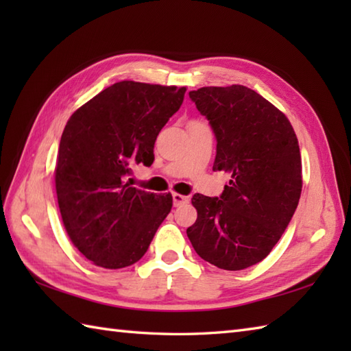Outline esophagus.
<instances>
[{
  "label": "esophagus",
  "instance_id": "34e87169",
  "mask_svg": "<svg viewBox=\"0 0 351 351\" xmlns=\"http://www.w3.org/2000/svg\"><path fill=\"white\" fill-rule=\"evenodd\" d=\"M171 197H173V205L175 206H181L184 204H189V200H190L189 196H182V195H180V193H173Z\"/></svg>",
  "mask_w": 351,
  "mask_h": 351
}]
</instances>
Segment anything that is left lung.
Segmentation results:
<instances>
[{
    "instance_id": "obj_1",
    "label": "left lung",
    "mask_w": 351,
    "mask_h": 351,
    "mask_svg": "<svg viewBox=\"0 0 351 351\" xmlns=\"http://www.w3.org/2000/svg\"><path fill=\"white\" fill-rule=\"evenodd\" d=\"M189 95L217 140L213 170L228 171L230 181L220 197L193 196L197 220L187 235L210 264L244 270L271 252L299 205V141L287 116L249 87H202Z\"/></svg>"
}]
</instances>
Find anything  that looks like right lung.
<instances>
[{
	"label": "right lung",
	"mask_w": 351,
	"mask_h": 351,
	"mask_svg": "<svg viewBox=\"0 0 351 351\" xmlns=\"http://www.w3.org/2000/svg\"><path fill=\"white\" fill-rule=\"evenodd\" d=\"M185 87L121 81L71 116L57 155L56 190L73 245L104 268L145 255L171 210V195L131 187L132 167L151 166L162 126L180 110Z\"/></svg>",
	"instance_id": "1"
}]
</instances>
